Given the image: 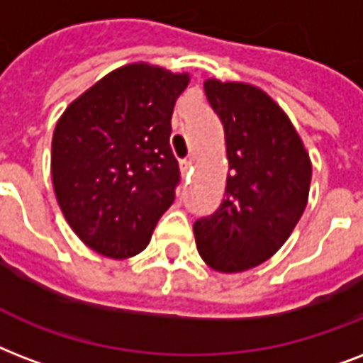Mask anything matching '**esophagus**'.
<instances>
[{
    "label": "esophagus",
    "instance_id": "obj_1",
    "mask_svg": "<svg viewBox=\"0 0 363 363\" xmlns=\"http://www.w3.org/2000/svg\"><path fill=\"white\" fill-rule=\"evenodd\" d=\"M179 168H182V174H184V176H189L191 170H193V164H191L189 159H185V161L179 162Z\"/></svg>",
    "mask_w": 363,
    "mask_h": 363
}]
</instances>
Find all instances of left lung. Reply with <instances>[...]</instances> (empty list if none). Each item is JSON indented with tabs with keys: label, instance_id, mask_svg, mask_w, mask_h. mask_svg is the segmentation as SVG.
<instances>
[{
	"label": "left lung",
	"instance_id": "left-lung-1",
	"mask_svg": "<svg viewBox=\"0 0 363 363\" xmlns=\"http://www.w3.org/2000/svg\"><path fill=\"white\" fill-rule=\"evenodd\" d=\"M204 92L225 132V199L195 221L196 250L220 272H240L277 254L307 206L311 159L296 128L265 92L208 79Z\"/></svg>",
	"mask_w": 363,
	"mask_h": 363
}]
</instances>
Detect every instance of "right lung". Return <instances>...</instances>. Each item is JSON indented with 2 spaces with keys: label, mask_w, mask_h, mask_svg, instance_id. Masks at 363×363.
I'll use <instances>...</instances> for the list:
<instances>
[{
  "label": "right lung",
  "mask_w": 363,
  "mask_h": 363,
  "mask_svg": "<svg viewBox=\"0 0 363 363\" xmlns=\"http://www.w3.org/2000/svg\"><path fill=\"white\" fill-rule=\"evenodd\" d=\"M187 83V74L130 64L98 81L56 123V201L98 254H140L174 202L179 164L170 150V119Z\"/></svg>",
  "instance_id": "right-lung-1"
}]
</instances>
